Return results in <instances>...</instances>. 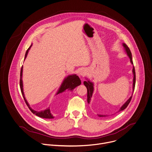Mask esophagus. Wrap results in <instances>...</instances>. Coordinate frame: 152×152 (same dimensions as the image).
I'll list each match as a JSON object with an SVG mask.
<instances>
[{"mask_svg": "<svg viewBox=\"0 0 152 152\" xmlns=\"http://www.w3.org/2000/svg\"><path fill=\"white\" fill-rule=\"evenodd\" d=\"M80 76H81V77H84L85 75H86V72H84V71H81L80 72V74H79Z\"/></svg>", "mask_w": 152, "mask_h": 152, "instance_id": "34e87169", "label": "esophagus"}]
</instances>
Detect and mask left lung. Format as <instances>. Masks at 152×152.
Instances as JSON below:
<instances>
[{"label": "left lung", "instance_id": "left-lung-1", "mask_svg": "<svg viewBox=\"0 0 152 152\" xmlns=\"http://www.w3.org/2000/svg\"><path fill=\"white\" fill-rule=\"evenodd\" d=\"M123 45L125 49V50L126 51V53L127 54V55L129 56V57L130 58V62L132 64H133V61H132V52L130 50L129 48L128 47V46L126 44H123ZM133 75H134V77H133V91H134V87H135V83H136V72H135V69H134V67L133 66ZM84 86L87 87V101H88V103H90V102L91 101V98L92 97V95H93V91H94V84L93 83H91V81H84ZM132 96H133V94H132ZM132 96L129 98V99L126 101L122 106L120 108V109L118 111H122V110H124L129 105V104L130 103V102L132 100ZM98 116L99 117H106L107 115H101V114H99Z\"/></svg>", "mask_w": 152, "mask_h": 152}]
</instances>
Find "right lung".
<instances>
[{"instance_id":"obj_1","label":"right lung","mask_w":152,"mask_h":152,"mask_svg":"<svg viewBox=\"0 0 152 152\" xmlns=\"http://www.w3.org/2000/svg\"><path fill=\"white\" fill-rule=\"evenodd\" d=\"M32 45L29 47V48L27 50V51L25 53V59L26 58L28 51L30 50L31 47ZM22 70H23V66H22L21 67V69H20V90H21V93L22 94L23 96V97L24 99V100L25 101L27 106L28 107V108H29V110L31 111V112L35 114L36 115L41 117V118H53V116L51 114V111L50 109L47 108L45 110L43 111H37L35 110H34L33 109H32L28 102L26 101V100L25 99V96H24V93H23V83H22ZM81 84V80L80 79V78L78 77V76H77L75 74L74 75H68L67 77H66L63 83H62L58 91L57 92L56 94H58L59 93H61L64 91H65L66 89H68V90H71L72 91L73 89H74L76 87L80 86Z\"/></svg>"}]
</instances>
